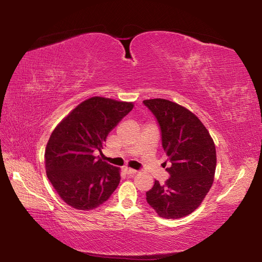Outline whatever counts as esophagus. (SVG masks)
<instances>
[{"mask_svg": "<svg viewBox=\"0 0 262 262\" xmlns=\"http://www.w3.org/2000/svg\"><path fill=\"white\" fill-rule=\"evenodd\" d=\"M124 171H125V173L126 175H129V176H133V175H136V173H138V170H136V169H131V168H124Z\"/></svg>", "mask_w": 262, "mask_h": 262, "instance_id": "esophagus-1", "label": "esophagus"}]
</instances>
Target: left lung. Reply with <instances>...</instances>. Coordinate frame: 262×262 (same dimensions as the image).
I'll list each match as a JSON object with an SVG mask.
<instances>
[{
  "label": "left lung",
  "instance_id": "1",
  "mask_svg": "<svg viewBox=\"0 0 262 262\" xmlns=\"http://www.w3.org/2000/svg\"><path fill=\"white\" fill-rule=\"evenodd\" d=\"M160 124L162 145L171 163L169 178L155 180L146 201L161 217L180 219L192 213L210 191L216 150L209 131L194 114L167 99L143 100Z\"/></svg>",
  "mask_w": 262,
  "mask_h": 262
}]
</instances>
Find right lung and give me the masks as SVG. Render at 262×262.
I'll use <instances>...</instances> for the list:
<instances>
[{
  "instance_id": "1",
  "label": "right lung",
  "mask_w": 262,
  "mask_h": 262,
  "mask_svg": "<svg viewBox=\"0 0 262 262\" xmlns=\"http://www.w3.org/2000/svg\"><path fill=\"white\" fill-rule=\"evenodd\" d=\"M133 108L132 102L95 96L76 106L55 126L45 152L46 171L70 207L98 208L117 189L120 169L95 156L107 136Z\"/></svg>"
}]
</instances>
